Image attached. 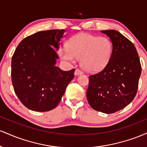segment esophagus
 I'll list each match as a JSON object with an SVG mask.
<instances>
[{
  "label": "esophagus",
  "mask_w": 147,
  "mask_h": 147,
  "mask_svg": "<svg viewBox=\"0 0 147 147\" xmlns=\"http://www.w3.org/2000/svg\"><path fill=\"white\" fill-rule=\"evenodd\" d=\"M82 74H83V72H82V70H79V69H76L75 72V75L76 76L82 75Z\"/></svg>",
  "instance_id": "34e87169"
}]
</instances>
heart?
Instances as JSON below:
<instances>
[{
	"label": "heart",
	"mask_w": 147,
	"mask_h": 147,
	"mask_svg": "<svg viewBox=\"0 0 147 147\" xmlns=\"http://www.w3.org/2000/svg\"><path fill=\"white\" fill-rule=\"evenodd\" d=\"M112 49V43L106 37L79 33L69 38L67 48H61L59 52L62 59L70 63L81 59V65L86 71L95 72L107 65Z\"/></svg>",
	"instance_id": "heart-1"
}]
</instances>
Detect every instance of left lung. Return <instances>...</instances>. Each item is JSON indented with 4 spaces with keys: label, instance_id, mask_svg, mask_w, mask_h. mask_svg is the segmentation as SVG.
I'll list each match as a JSON object with an SVG mask.
<instances>
[{
    "label": "left lung",
    "instance_id": "8db88e82",
    "mask_svg": "<svg viewBox=\"0 0 147 147\" xmlns=\"http://www.w3.org/2000/svg\"><path fill=\"white\" fill-rule=\"evenodd\" d=\"M101 32L110 38L112 54L105 68L89 77L86 97L94 110L110 114L124 109L134 99L142 68L132 42L116 30Z\"/></svg>",
    "mask_w": 147,
    "mask_h": 147
}]
</instances>
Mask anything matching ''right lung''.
<instances>
[{"instance_id":"obj_1","label":"right lung","mask_w":147,"mask_h":147,"mask_svg":"<svg viewBox=\"0 0 147 147\" xmlns=\"http://www.w3.org/2000/svg\"><path fill=\"white\" fill-rule=\"evenodd\" d=\"M64 30L41 31L26 37L11 58V82L16 95L30 110L45 112L56 108L74 78L75 69L56 66Z\"/></svg>"}]
</instances>
